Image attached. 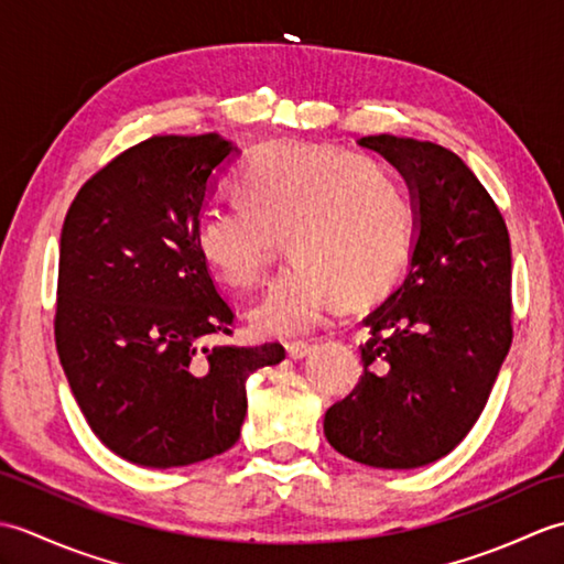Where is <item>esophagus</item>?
<instances>
[{
    "instance_id": "1",
    "label": "esophagus",
    "mask_w": 564,
    "mask_h": 564,
    "mask_svg": "<svg viewBox=\"0 0 564 564\" xmlns=\"http://www.w3.org/2000/svg\"><path fill=\"white\" fill-rule=\"evenodd\" d=\"M285 351H289V356L291 358H305V356H310L315 351V344H307V341H291V344H285Z\"/></svg>"
}]
</instances>
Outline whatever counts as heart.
I'll return each mask as SVG.
<instances>
[{
    "mask_svg": "<svg viewBox=\"0 0 564 564\" xmlns=\"http://www.w3.org/2000/svg\"><path fill=\"white\" fill-rule=\"evenodd\" d=\"M239 208L208 210L196 227L206 267L235 289L257 285L285 237L295 267L251 307L275 337L315 329L339 301L366 307L390 295L410 259L414 208L394 176L329 142L273 140L235 178Z\"/></svg>",
    "mask_w": 564,
    "mask_h": 564,
    "instance_id": "1",
    "label": "heart"
}]
</instances>
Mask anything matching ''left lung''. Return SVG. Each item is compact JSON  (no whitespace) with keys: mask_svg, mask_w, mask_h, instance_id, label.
I'll return each instance as SVG.
<instances>
[{"mask_svg":"<svg viewBox=\"0 0 564 564\" xmlns=\"http://www.w3.org/2000/svg\"><path fill=\"white\" fill-rule=\"evenodd\" d=\"M414 200L410 273L364 325V376L325 414L346 458L410 470L448 455L480 419L509 354L511 245L497 203L451 150L368 135Z\"/></svg>","mask_w":564,"mask_h":564,"instance_id":"1","label":"left lung"}]
</instances>
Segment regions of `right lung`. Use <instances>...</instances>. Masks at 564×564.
<instances>
[{"instance_id": "right-lung-1", "label": "right lung", "mask_w": 564, "mask_h": 564, "mask_svg": "<svg viewBox=\"0 0 564 564\" xmlns=\"http://www.w3.org/2000/svg\"><path fill=\"white\" fill-rule=\"evenodd\" d=\"M218 133L152 135L84 184L59 235L55 346L106 448L178 467L232 448L245 382L281 344L232 346L235 313L196 249V227L235 160Z\"/></svg>"}]
</instances>
